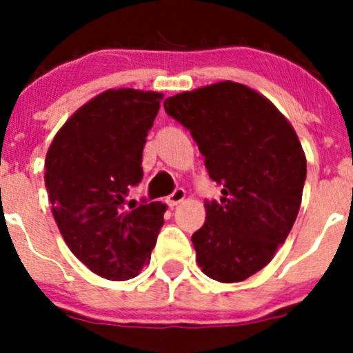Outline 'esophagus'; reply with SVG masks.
I'll return each instance as SVG.
<instances>
[{
  "instance_id": "1",
  "label": "esophagus",
  "mask_w": 353,
  "mask_h": 353,
  "mask_svg": "<svg viewBox=\"0 0 353 353\" xmlns=\"http://www.w3.org/2000/svg\"><path fill=\"white\" fill-rule=\"evenodd\" d=\"M184 198H186V191L176 190L172 194H170V196H167L165 201H167V205L170 206V208H174V206L179 205L181 201H184Z\"/></svg>"
}]
</instances>
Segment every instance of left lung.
<instances>
[{
	"label": "left lung",
	"instance_id": "1",
	"mask_svg": "<svg viewBox=\"0 0 353 353\" xmlns=\"http://www.w3.org/2000/svg\"><path fill=\"white\" fill-rule=\"evenodd\" d=\"M163 108L191 131L222 186L191 237L198 266L216 282H243L272 261L297 219L305 181L297 133L265 95L230 80L174 95Z\"/></svg>",
	"mask_w": 353,
	"mask_h": 353
}]
</instances>
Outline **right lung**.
<instances>
[{
  "mask_svg": "<svg viewBox=\"0 0 353 353\" xmlns=\"http://www.w3.org/2000/svg\"><path fill=\"white\" fill-rule=\"evenodd\" d=\"M163 94L110 88L74 110L44 163L52 216L68 248L95 275L130 280L150 263L167 205L128 201L143 177L148 130Z\"/></svg>",
  "mask_w": 353,
  "mask_h": 353,
  "instance_id": "obj_1",
  "label": "right lung"
}]
</instances>
